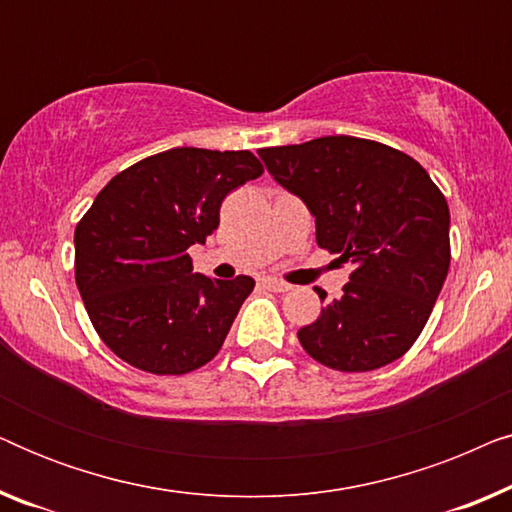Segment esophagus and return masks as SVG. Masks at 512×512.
Segmentation results:
<instances>
[{
	"instance_id": "1",
	"label": "esophagus",
	"mask_w": 512,
	"mask_h": 512,
	"mask_svg": "<svg viewBox=\"0 0 512 512\" xmlns=\"http://www.w3.org/2000/svg\"><path fill=\"white\" fill-rule=\"evenodd\" d=\"M263 284L268 286L270 291H277V293L291 291V284H286V282H282V279H277V277H265V279H263Z\"/></svg>"
}]
</instances>
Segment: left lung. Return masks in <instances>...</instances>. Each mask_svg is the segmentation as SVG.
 I'll return each mask as SVG.
<instances>
[{
  "instance_id": "left-lung-1",
  "label": "left lung",
  "mask_w": 512,
  "mask_h": 512,
  "mask_svg": "<svg viewBox=\"0 0 512 512\" xmlns=\"http://www.w3.org/2000/svg\"><path fill=\"white\" fill-rule=\"evenodd\" d=\"M272 179L298 195L317 244L352 263L338 300L298 331L314 361L366 373L419 338L450 268V209L415 158L349 135L258 149ZM326 300V291L317 289Z\"/></svg>"
}]
</instances>
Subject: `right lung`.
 Wrapping results in <instances>:
<instances>
[{
    "instance_id": "1",
    "label": "right lung",
    "mask_w": 512,
    "mask_h": 512,
    "mask_svg": "<svg viewBox=\"0 0 512 512\" xmlns=\"http://www.w3.org/2000/svg\"><path fill=\"white\" fill-rule=\"evenodd\" d=\"M251 151L179 146L116 174L74 230L76 286L104 345L153 375L212 361L254 279L193 272L188 247L219 228L223 198L261 177Z\"/></svg>"
}]
</instances>
